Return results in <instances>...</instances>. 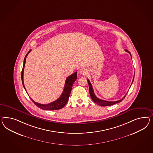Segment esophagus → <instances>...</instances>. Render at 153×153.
Segmentation results:
<instances>
[{"label":"esophagus","instance_id":"34e87169","mask_svg":"<svg viewBox=\"0 0 153 153\" xmlns=\"http://www.w3.org/2000/svg\"><path fill=\"white\" fill-rule=\"evenodd\" d=\"M79 72L80 74H86V72H87V70H86V69L85 68H81L79 70Z\"/></svg>","mask_w":153,"mask_h":153}]
</instances>
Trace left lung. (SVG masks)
I'll use <instances>...</instances> for the list:
<instances>
[{
    "mask_svg": "<svg viewBox=\"0 0 153 153\" xmlns=\"http://www.w3.org/2000/svg\"><path fill=\"white\" fill-rule=\"evenodd\" d=\"M125 51L128 52L131 55V54L130 53V52H128V50H125ZM134 77H133V79H132V82H133V81H134ZM87 82L88 83V86H89V92H90V96H91V99L92 100V101L95 102V103L98 104L100 106H111L112 105L114 104H115V103H119L121 101H122L124 98L125 97L126 95L124 96V97L122 99L120 100H118V101H105V100H101L99 99L98 97H97L96 96H95V94H94V91L93 90V88L92 86L91 85V83L90 82L89 79H87ZM131 83V85H132Z\"/></svg>",
    "mask_w": 153,
    "mask_h": 153,
    "instance_id": "obj_1",
    "label": "left lung"
}]
</instances>
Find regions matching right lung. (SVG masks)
Returning a JSON list of instances; mask_svg holds the SVG:
<instances>
[{
	"mask_svg": "<svg viewBox=\"0 0 153 153\" xmlns=\"http://www.w3.org/2000/svg\"><path fill=\"white\" fill-rule=\"evenodd\" d=\"M31 50H30L28 53L25 56V59H24V62H23V68L22 71V74H21V78H22V81L23 83V86L25 88V90L26 91V89L25 88V85L23 82V73H24V69H25V63L26 61V57L29 54V52H30ZM77 72H75L73 74H71L70 76L67 77L66 79L65 82V85L64 87V90L63 91L60 97L58 98V99L56 101H54L52 102L48 103V104H41V103H38L35 101H34L33 100L31 99V100L33 102L37 107L42 110H59L62 108H63L66 103L68 102V98L70 95L71 91L72 90V85L76 81L77 79Z\"/></svg>",
	"mask_w": 153,
	"mask_h": 153,
	"instance_id": "add662e5",
	"label": "right lung"
}]
</instances>
